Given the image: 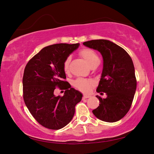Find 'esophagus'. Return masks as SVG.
I'll use <instances>...</instances> for the list:
<instances>
[{"label": "esophagus", "mask_w": 154, "mask_h": 154, "mask_svg": "<svg viewBox=\"0 0 154 154\" xmlns=\"http://www.w3.org/2000/svg\"><path fill=\"white\" fill-rule=\"evenodd\" d=\"M91 96H89V95H84V96H83V99H87V98H89V97H90Z\"/></svg>", "instance_id": "34e87169"}]
</instances>
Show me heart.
Returning <instances> with one entry per match:
<instances>
[{
  "instance_id": "1",
  "label": "heart",
  "mask_w": 154,
  "mask_h": 154,
  "mask_svg": "<svg viewBox=\"0 0 154 154\" xmlns=\"http://www.w3.org/2000/svg\"><path fill=\"white\" fill-rule=\"evenodd\" d=\"M79 55L84 59L89 66L97 65L100 63V58L98 56L94 50L89 48L82 49L79 52ZM71 61V58L68 57L64 61L63 63V70L65 72H67L69 69V64ZM73 85L75 88L79 89L83 92H89L90 91L93 82L90 79H83V78H79L73 82Z\"/></svg>"
}]
</instances>
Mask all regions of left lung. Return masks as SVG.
Segmentation results:
<instances>
[{
    "label": "left lung",
    "mask_w": 154,
    "mask_h": 154,
    "mask_svg": "<svg viewBox=\"0 0 154 154\" xmlns=\"http://www.w3.org/2000/svg\"><path fill=\"white\" fill-rule=\"evenodd\" d=\"M83 45L100 52L104 65L96 91L106 97L99 99L100 104L92 112L101 121L114 122L127 114L135 96L137 80L133 60L121 46L107 40H93Z\"/></svg>",
    "instance_id": "left-lung-1"
}]
</instances>
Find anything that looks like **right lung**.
<instances>
[{"mask_svg": "<svg viewBox=\"0 0 154 154\" xmlns=\"http://www.w3.org/2000/svg\"><path fill=\"white\" fill-rule=\"evenodd\" d=\"M79 44H57L44 47L24 70L23 100L36 121L43 127L58 130L68 125L74 116L75 107L83 95L70 87L63 70L64 61ZM57 86L66 89L63 97H56Z\"/></svg>", "mask_w": 154, "mask_h": 154, "instance_id": "add662e5", "label": "right lung"}]
</instances>
